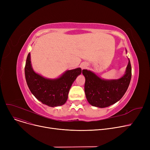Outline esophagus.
Instances as JSON below:
<instances>
[{
    "mask_svg": "<svg viewBox=\"0 0 150 150\" xmlns=\"http://www.w3.org/2000/svg\"><path fill=\"white\" fill-rule=\"evenodd\" d=\"M86 67V64H83V65H81V69H83L84 68H85Z\"/></svg>",
    "mask_w": 150,
    "mask_h": 150,
    "instance_id": "34e87169",
    "label": "esophagus"
}]
</instances>
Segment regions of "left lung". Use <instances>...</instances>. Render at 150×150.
<instances>
[{
  "mask_svg": "<svg viewBox=\"0 0 150 150\" xmlns=\"http://www.w3.org/2000/svg\"><path fill=\"white\" fill-rule=\"evenodd\" d=\"M82 73L86 80L84 92L89 103L103 108L119 101L127 92L131 78V66L128 59L125 74L115 80L103 79L87 69H83Z\"/></svg>",
  "mask_w": 150,
  "mask_h": 150,
  "instance_id": "obj_1",
  "label": "left lung"
}]
</instances>
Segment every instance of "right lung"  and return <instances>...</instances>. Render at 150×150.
<instances>
[{"instance_id":"obj_1","label":"right lung","mask_w":150,"mask_h":150,"mask_svg":"<svg viewBox=\"0 0 150 150\" xmlns=\"http://www.w3.org/2000/svg\"><path fill=\"white\" fill-rule=\"evenodd\" d=\"M81 73V69L78 67L66 70L57 78L49 79L35 72L30 53L27 58L25 75L28 88L39 101L50 107L61 106L66 103L72 84Z\"/></svg>"}]
</instances>
